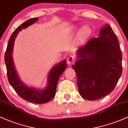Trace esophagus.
I'll use <instances>...</instances> for the list:
<instances>
[{
    "mask_svg": "<svg viewBox=\"0 0 128 128\" xmlns=\"http://www.w3.org/2000/svg\"><path fill=\"white\" fill-rule=\"evenodd\" d=\"M67 64H73V63H74V61H75V58H74V56L72 55L68 56V57L67 58Z\"/></svg>",
    "mask_w": 128,
    "mask_h": 128,
    "instance_id": "esophagus-1",
    "label": "esophagus"
}]
</instances>
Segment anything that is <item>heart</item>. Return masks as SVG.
I'll return each instance as SVG.
<instances>
[{
    "instance_id": "heart-1",
    "label": "heart",
    "mask_w": 128,
    "mask_h": 128,
    "mask_svg": "<svg viewBox=\"0 0 128 128\" xmlns=\"http://www.w3.org/2000/svg\"><path fill=\"white\" fill-rule=\"evenodd\" d=\"M86 32H87V30H86V29H84L82 31V33L84 34H86Z\"/></svg>"
}]
</instances>
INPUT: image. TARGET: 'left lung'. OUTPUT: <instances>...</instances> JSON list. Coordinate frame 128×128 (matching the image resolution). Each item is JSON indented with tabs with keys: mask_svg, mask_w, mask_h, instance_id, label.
<instances>
[{
	"mask_svg": "<svg viewBox=\"0 0 128 128\" xmlns=\"http://www.w3.org/2000/svg\"><path fill=\"white\" fill-rule=\"evenodd\" d=\"M79 60L73 65L79 94L90 100L110 94L122 73V54L118 40L110 26L102 28L98 38H92L77 50Z\"/></svg>",
	"mask_w": 128,
	"mask_h": 128,
	"instance_id": "8db88e82",
	"label": "left lung"
}]
</instances>
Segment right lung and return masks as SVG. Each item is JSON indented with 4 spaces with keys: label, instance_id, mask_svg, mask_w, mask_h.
Returning <instances> with one entry per match:
<instances>
[{
    "label": "right lung",
    "instance_id": "obj_1",
    "mask_svg": "<svg viewBox=\"0 0 128 128\" xmlns=\"http://www.w3.org/2000/svg\"><path fill=\"white\" fill-rule=\"evenodd\" d=\"M38 19V17L29 19L22 23L21 25L19 26L14 30L10 36L8 42L5 55V62L6 67L8 81L16 92L22 99L34 104H40L48 102L54 98L58 80L62 73L65 70V68L67 67V64L66 61H64L53 67L48 76L49 82L48 86L42 90H38L36 89L28 87L23 84L20 80L14 68L12 58L14 40L20 30L34 24L35 22L37 21Z\"/></svg>",
    "mask_w": 128,
    "mask_h": 128
}]
</instances>
